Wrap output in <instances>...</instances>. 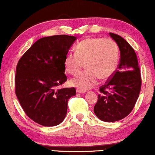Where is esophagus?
Returning a JSON list of instances; mask_svg holds the SVG:
<instances>
[{"label":"esophagus","instance_id":"34e87169","mask_svg":"<svg viewBox=\"0 0 155 155\" xmlns=\"http://www.w3.org/2000/svg\"><path fill=\"white\" fill-rule=\"evenodd\" d=\"M76 92H77V93H85V92H86V90H83L78 88L76 89Z\"/></svg>","mask_w":155,"mask_h":155}]
</instances>
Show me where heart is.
Segmentation results:
<instances>
[{
	"mask_svg": "<svg viewBox=\"0 0 155 155\" xmlns=\"http://www.w3.org/2000/svg\"><path fill=\"white\" fill-rule=\"evenodd\" d=\"M120 60V50L111 38L90 37L80 41L76 52L68 51L64 59L65 71L75 75L85 63V71L70 80V84L81 90L92 88L102 80L109 79L116 71Z\"/></svg>",
	"mask_w": 155,
	"mask_h": 155,
	"instance_id": "heart-1",
	"label": "heart"
}]
</instances>
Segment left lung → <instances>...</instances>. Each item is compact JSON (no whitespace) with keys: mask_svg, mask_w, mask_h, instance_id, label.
<instances>
[{"mask_svg":"<svg viewBox=\"0 0 155 155\" xmlns=\"http://www.w3.org/2000/svg\"><path fill=\"white\" fill-rule=\"evenodd\" d=\"M120 51L118 68L106 84L101 87L94 112L101 120L112 122L132 111L139 96L141 77L134 49L120 35L110 33Z\"/></svg>","mask_w":155,"mask_h":155,"instance_id":"8db88e82","label":"left lung"}]
</instances>
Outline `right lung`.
<instances>
[{
    "label": "right lung",
    "instance_id": "obj_1",
    "mask_svg": "<svg viewBox=\"0 0 155 155\" xmlns=\"http://www.w3.org/2000/svg\"><path fill=\"white\" fill-rule=\"evenodd\" d=\"M76 37L58 35L38 39L22 55L16 69L15 92L29 118L41 125L61 123L74 87L60 89L67 81L64 59Z\"/></svg>",
    "mask_w": 155,
    "mask_h": 155
}]
</instances>
